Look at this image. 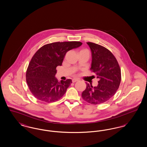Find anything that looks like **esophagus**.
<instances>
[{
  "mask_svg": "<svg viewBox=\"0 0 147 147\" xmlns=\"http://www.w3.org/2000/svg\"><path fill=\"white\" fill-rule=\"evenodd\" d=\"M79 79L74 78V79H73V80H72V82H73V83H75V82H78V81H79Z\"/></svg>",
  "mask_w": 147,
  "mask_h": 147,
  "instance_id": "esophagus-1",
  "label": "esophagus"
}]
</instances>
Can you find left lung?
<instances>
[{
	"mask_svg": "<svg viewBox=\"0 0 147 147\" xmlns=\"http://www.w3.org/2000/svg\"><path fill=\"white\" fill-rule=\"evenodd\" d=\"M90 48L92 62L90 70L99 79L98 86L93 87L86 83L82 96L90 104L98 105L108 101L115 94L121 80V69L112 53L104 47L87 42Z\"/></svg>",
	"mask_w": 147,
	"mask_h": 147,
	"instance_id": "obj_1",
	"label": "left lung"
}]
</instances>
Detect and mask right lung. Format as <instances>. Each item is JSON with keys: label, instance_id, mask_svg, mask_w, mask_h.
Instances as JSON below:
<instances>
[{"label": "right lung", "instance_id": "right-lung-1", "mask_svg": "<svg viewBox=\"0 0 147 147\" xmlns=\"http://www.w3.org/2000/svg\"><path fill=\"white\" fill-rule=\"evenodd\" d=\"M82 45L79 41L53 42L43 46L35 53L26 73L28 88L35 98L49 103L63 96L72 82L67 79L58 82L55 77L56 67L62 65L68 51Z\"/></svg>", "mask_w": 147, "mask_h": 147}]
</instances>
